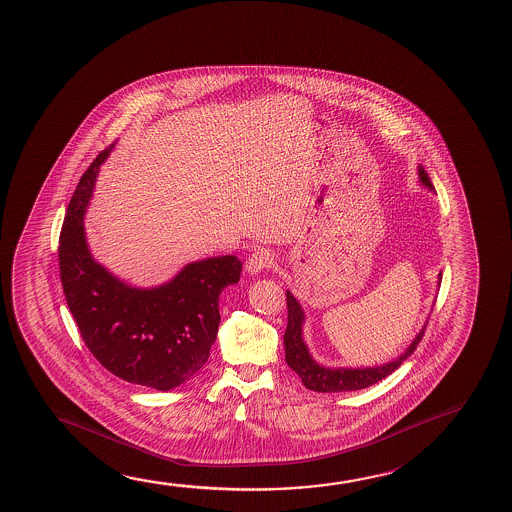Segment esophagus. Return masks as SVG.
Returning a JSON list of instances; mask_svg holds the SVG:
<instances>
[{"mask_svg": "<svg viewBox=\"0 0 512 512\" xmlns=\"http://www.w3.org/2000/svg\"><path fill=\"white\" fill-rule=\"evenodd\" d=\"M273 262H275V255L269 250H255L246 260V271L250 275H257L260 271L271 268Z\"/></svg>", "mask_w": 512, "mask_h": 512, "instance_id": "obj_1", "label": "esophagus"}]
</instances>
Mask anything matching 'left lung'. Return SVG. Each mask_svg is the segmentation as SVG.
<instances>
[{"instance_id": "1", "label": "left lung", "mask_w": 512, "mask_h": 512, "mask_svg": "<svg viewBox=\"0 0 512 512\" xmlns=\"http://www.w3.org/2000/svg\"><path fill=\"white\" fill-rule=\"evenodd\" d=\"M420 181L427 188L433 189V182L424 168L420 166L418 170ZM287 330H285V362L298 374L303 385L308 390L314 392H323V394H335V392H353V390H362L367 386L378 383L386 376H390L395 369H399L402 363L408 360V356L415 353L420 340L424 337V330L420 331L417 339L411 342V346L406 349V353L401 354L395 362L386 363L381 367H372V369H324L319 363L312 360L308 354L307 346L301 339V324H303V310L299 307L298 301L287 291Z\"/></svg>"}]
</instances>
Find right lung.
I'll list each match as a JSON object with an SVG mask.
<instances>
[{
	"instance_id": "add662e5",
	"label": "right lung",
	"mask_w": 512,
	"mask_h": 512,
	"mask_svg": "<svg viewBox=\"0 0 512 512\" xmlns=\"http://www.w3.org/2000/svg\"><path fill=\"white\" fill-rule=\"evenodd\" d=\"M113 145L88 166L69 202L58 246L63 294L81 339L104 369L166 392L204 367L218 335V298L223 287L239 282L243 264L236 255L193 262L150 291L127 287L95 264L83 213Z\"/></svg>"
}]
</instances>
